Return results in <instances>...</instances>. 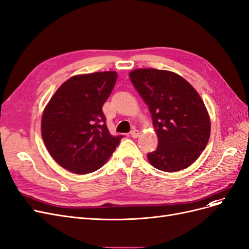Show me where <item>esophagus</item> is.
I'll use <instances>...</instances> for the list:
<instances>
[{"mask_svg": "<svg viewBox=\"0 0 249 249\" xmlns=\"http://www.w3.org/2000/svg\"><path fill=\"white\" fill-rule=\"evenodd\" d=\"M139 135H140V132H139L138 130H136V129H133V130L131 131V136H132L133 138H138Z\"/></svg>", "mask_w": 249, "mask_h": 249, "instance_id": "esophagus-1", "label": "esophagus"}]
</instances>
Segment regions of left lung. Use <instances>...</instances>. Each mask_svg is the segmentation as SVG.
<instances>
[{"instance_id":"left-lung-1","label":"left lung","mask_w":249,"mask_h":249,"mask_svg":"<svg viewBox=\"0 0 249 249\" xmlns=\"http://www.w3.org/2000/svg\"><path fill=\"white\" fill-rule=\"evenodd\" d=\"M134 87L148 106L158 147L147 154L157 169L175 172L187 168L206 148L211 122L201 97L178 74L155 69L130 72Z\"/></svg>"}]
</instances>
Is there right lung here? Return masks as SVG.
Returning a JSON list of instances; mask_svg holds the SVG:
<instances>
[{
    "label": "right lung",
    "instance_id": "add662e5",
    "mask_svg": "<svg viewBox=\"0 0 249 249\" xmlns=\"http://www.w3.org/2000/svg\"><path fill=\"white\" fill-rule=\"evenodd\" d=\"M116 79L115 71L79 74L52 96L42 114L41 135L60 166L77 175L93 172L119 144L124 136H112L102 109Z\"/></svg>",
    "mask_w": 249,
    "mask_h": 249
}]
</instances>
